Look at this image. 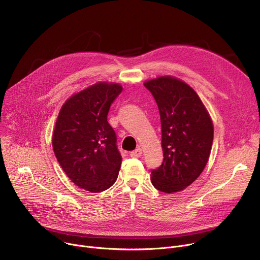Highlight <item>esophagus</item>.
Instances as JSON below:
<instances>
[{
  "mask_svg": "<svg viewBox=\"0 0 260 260\" xmlns=\"http://www.w3.org/2000/svg\"><path fill=\"white\" fill-rule=\"evenodd\" d=\"M142 155V149L141 148H137L134 151L131 152V157L133 158H140Z\"/></svg>",
  "mask_w": 260,
  "mask_h": 260,
  "instance_id": "1",
  "label": "esophagus"
}]
</instances>
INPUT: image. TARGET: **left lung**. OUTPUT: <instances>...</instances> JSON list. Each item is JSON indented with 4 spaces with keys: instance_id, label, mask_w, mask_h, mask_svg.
<instances>
[{
    "instance_id": "1",
    "label": "left lung",
    "mask_w": 260,
    "mask_h": 260,
    "mask_svg": "<svg viewBox=\"0 0 260 260\" xmlns=\"http://www.w3.org/2000/svg\"><path fill=\"white\" fill-rule=\"evenodd\" d=\"M157 102L162 131L163 163L151 171V183L165 193L192 184L209 160L213 122L197 92L174 76L144 82Z\"/></svg>"
}]
</instances>
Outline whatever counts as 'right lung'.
<instances>
[{
  "label": "right lung",
  "instance_id": "1",
  "mask_svg": "<svg viewBox=\"0 0 260 260\" xmlns=\"http://www.w3.org/2000/svg\"><path fill=\"white\" fill-rule=\"evenodd\" d=\"M121 91L119 83L96 82L67 99L56 120L55 157L69 179L90 192L109 189L119 175L122 158L108 114Z\"/></svg>",
  "mask_w": 260,
  "mask_h": 260
}]
</instances>
